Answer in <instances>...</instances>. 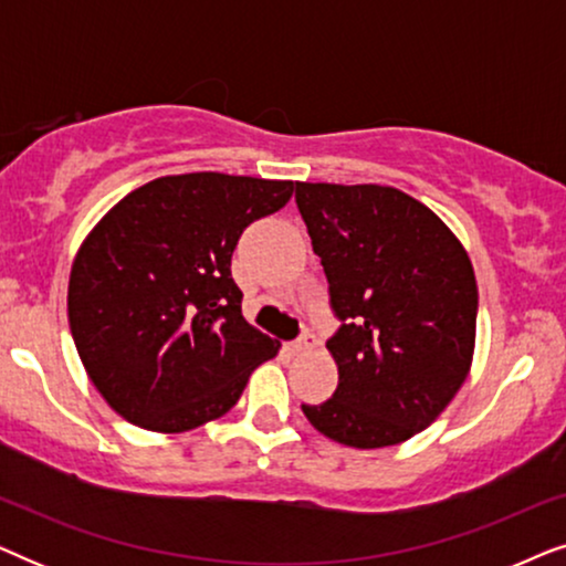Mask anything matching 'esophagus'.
Returning <instances> with one entry per match:
<instances>
[{"mask_svg":"<svg viewBox=\"0 0 566 566\" xmlns=\"http://www.w3.org/2000/svg\"><path fill=\"white\" fill-rule=\"evenodd\" d=\"M312 347H316V337L312 335V332H304V335H301L296 343L289 345V350L291 353H306V350H312Z\"/></svg>","mask_w":566,"mask_h":566,"instance_id":"1","label":"esophagus"}]
</instances>
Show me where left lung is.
Returning a JSON list of instances; mask_svg holds the SVG:
<instances>
[{"label": "left lung", "instance_id": "8db88e82", "mask_svg": "<svg viewBox=\"0 0 566 566\" xmlns=\"http://www.w3.org/2000/svg\"><path fill=\"white\" fill-rule=\"evenodd\" d=\"M339 329L327 339L337 389L301 405L350 448L405 443L467 381L476 343V277L459 237L389 185L296 182Z\"/></svg>", "mask_w": 566, "mask_h": 566}]
</instances>
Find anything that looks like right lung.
Masks as SVG:
<instances>
[{
	"instance_id": "add662e5",
	"label": "right lung",
	"mask_w": 566,
	"mask_h": 566,
	"mask_svg": "<svg viewBox=\"0 0 566 566\" xmlns=\"http://www.w3.org/2000/svg\"><path fill=\"white\" fill-rule=\"evenodd\" d=\"M291 196V180L167 175L90 231L69 275V327L90 381L123 420L154 432L200 428L275 358L281 345L242 316L231 254Z\"/></svg>"
}]
</instances>
